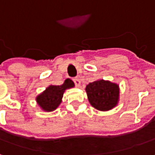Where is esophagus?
<instances>
[{
  "label": "esophagus",
  "instance_id": "1",
  "mask_svg": "<svg viewBox=\"0 0 155 155\" xmlns=\"http://www.w3.org/2000/svg\"><path fill=\"white\" fill-rule=\"evenodd\" d=\"M73 81H74V84H75L77 87H80V85H81V81H80L79 78H74V79H73Z\"/></svg>",
  "mask_w": 155,
  "mask_h": 155
}]
</instances>
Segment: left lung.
Segmentation results:
<instances>
[{
    "instance_id": "obj_1",
    "label": "left lung",
    "mask_w": 155,
    "mask_h": 155,
    "mask_svg": "<svg viewBox=\"0 0 155 155\" xmlns=\"http://www.w3.org/2000/svg\"><path fill=\"white\" fill-rule=\"evenodd\" d=\"M87 99L95 109L106 111L114 108L119 100V87L109 81L99 80L86 87Z\"/></svg>"
}]
</instances>
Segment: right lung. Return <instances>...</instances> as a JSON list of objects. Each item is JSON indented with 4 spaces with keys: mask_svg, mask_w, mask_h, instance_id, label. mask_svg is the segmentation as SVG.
<instances>
[{
    "mask_svg": "<svg viewBox=\"0 0 155 155\" xmlns=\"http://www.w3.org/2000/svg\"><path fill=\"white\" fill-rule=\"evenodd\" d=\"M74 83L70 79L65 80L61 86L51 85L45 90L37 96V103L45 111H53L61 104L65 90L74 87Z\"/></svg>",
    "mask_w": 155,
    "mask_h": 155,
    "instance_id": "add662e5",
    "label": "right lung"
}]
</instances>
